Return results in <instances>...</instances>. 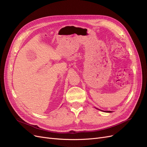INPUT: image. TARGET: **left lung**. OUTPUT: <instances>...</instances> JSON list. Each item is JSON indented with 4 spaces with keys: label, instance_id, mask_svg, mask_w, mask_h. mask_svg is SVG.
<instances>
[{
    "label": "left lung",
    "instance_id": "obj_1",
    "mask_svg": "<svg viewBox=\"0 0 147 147\" xmlns=\"http://www.w3.org/2000/svg\"><path fill=\"white\" fill-rule=\"evenodd\" d=\"M106 112H107V113H111V111H107Z\"/></svg>",
    "mask_w": 147,
    "mask_h": 147
}]
</instances>
